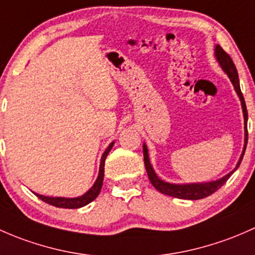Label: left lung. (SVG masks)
I'll list each match as a JSON object with an SVG mask.
<instances>
[{
  "mask_svg": "<svg viewBox=\"0 0 255 255\" xmlns=\"http://www.w3.org/2000/svg\"><path fill=\"white\" fill-rule=\"evenodd\" d=\"M215 57H216L217 62L221 66V69L224 70V72L228 76L230 81L232 82L233 87H235L236 93H237L238 98L241 101V106H242V112H243V118H245V146H243V151L241 153L240 159H238L236 167L231 170L228 174L224 175L222 178L217 180H212V182H205V183H186V184H177V183H169L166 180L161 179L158 175L154 172L153 167H152L151 162H149V156H148V149H147L146 143H143V161H145V167L147 170V175H148V179L151 182V184L162 194H166V195L173 196V198L178 199H185V200H198V199L206 198V196L211 195L212 193H215L216 190H219L222 185L225 184L228 180V178L238 169L241 162H242L243 156H245L247 142H248V131H247V123H248V112H247L246 102L243 98V94L241 92L240 87V80H238V73L237 69H236L235 64H233L232 59L230 57V55L227 52L224 51V49L220 45L215 46Z\"/></svg>",
  "mask_w": 255,
  "mask_h": 255,
  "instance_id": "8db88e82",
  "label": "left lung"
}]
</instances>
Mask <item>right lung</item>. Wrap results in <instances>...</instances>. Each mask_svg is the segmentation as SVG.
I'll use <instances>...</instances> for the list:
<instances>
[{
    "mask_svg": "<svg viewBox=\"0 0 255 255\" xmlns=\"http://www.w3.org/2000/svg\"><path fill=\"white\" fill-rule=\"evenodd\" d=\"M114 143L115 141H113V142L107 147L104 153L102 154L98 177H97L94 184L92 185L91 188L83 194V195L77 196V198H62V196H45L36 193L34 194H35L40 200H43L44 203L50 204V205L56 206V207H62V209H78V207H83L88 205V204L92 203V201L99 195V193H101V189H102V185H103V179H104V163H106L107 156H108V153L110 152V149L113 148Z\"/></svg>",
    "mask_w": 255,
    "mask_h": 255,
    "instance_id": "right-lung-1",
    "label": "right lung"
}]
</instances>
